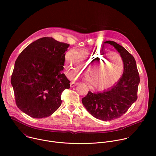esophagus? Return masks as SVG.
Here are the masks:
<instances>
[{"mask_svg":"<svg viewBox=\"0 0 156 156\" xmlns=\"http://www.w3.org/2000/svg\"><path fill=\"white\" fill-rule=\"evenodd\" d=\"M78 83H75V82H71L70 83V87H73L74 86H75L76 85H77Z\"/></svg>","mask_w":156,"mask_h":156,"instance_id":"obj_1","label":"esophagus"}]
</instances>
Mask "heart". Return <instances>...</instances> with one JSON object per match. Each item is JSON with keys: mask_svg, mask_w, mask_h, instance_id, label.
<instances>
[{"mask_svg": "<svg viewBox=\"0 0 156 156\" xmlns=\"http://www.w3.org/2000/svg\"><path fill=\"white\" fill-rule=\"evenodd\" d=\"M104 55V51H81L78 54L75 51L71 50L65 55L66 62L69 65L66 73L69 76L78 75L84 71L85 67L90 66L88 73L91 77L88 80L94 87L98 90H105L112 87L122 76L123 63L120 56L117 54L108 57ZM114 57H119L121 62Z\"/></svg>", "mask_w": 156, "mask_h": 156, "instance_id": "heart-1", "label": "heart"}]
</instances>
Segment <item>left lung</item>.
Returning <instances> with one entry per match:
<instances>
[{
	"label": "left lung",
	"instance_id": "left-lung-1",
	"mask_svg": "<svg viewBox=\"0 0 156 156\" xmlns=\"http://www.w3.org/2000/svg\"><path fill=\"white\" fill-rule=\"evenodd\" d=\"M105 43L115 48L123 62V73L118 82L102 92L89 91L82 103L92 116L103 121L120 117L137 99L140 76L135 58L123 47L114 41Z\"/></svg>",
	"mask_w": 156,
	"mask_h": 156
}]
</instances>
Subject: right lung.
<instances>
[{
    "instance_id": "right-lung-1",
    "label": "right lung",
    "mask_w": 156,
    "mask_h": 156,
    "mask_svg": "<svg viewBox=\"0 0 156 156\" xmlns=\"http://www.w3.org/2000/svg\"><path fill=\"white\" fill-rule=\"evenodd\" d=\"M69 44L52 37L40 38L28 45L15 63L11 83L17 107L28 115H51L62 104L61 95L70 81L64 73Z\"/></svg>"
}]
</instances>
